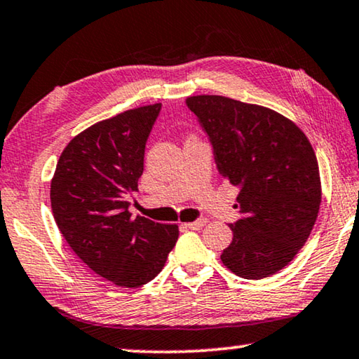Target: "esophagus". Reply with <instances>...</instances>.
Wrapping results in <instances>:
<instances>
[{
    "mask_svg": "<svg viewBox=\"0 0 359 359\" xmlns=\"http://www.w3.org/2000/svg\"><path fill=\"white\" fill-rule=\"evenodd\" d=\"M184 226H185L187 229H191V231H200L201 227L206 226V219H198V221L187 222V224H184Z\"/></svg>",
    "mask_w": 359,
    "mask_h": 359,
    "instance_id": "1",
    "label": "esophagus"
}]
</instances>
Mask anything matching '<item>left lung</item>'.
I'll return each mask as SVG.
<instances>
[{"instance_id": "left-lung-1", "label": "left lung", "mask_w": 359, "mask_h": 359, "mask_svg": "<svg viewBox=\"0 0 359 359\" xmlns=\"http://www.w3.org/2000/svg\"><path fill=\"white\" fill-rule=\"evenodd\" d=\"M210 138L219 174L238 187L242 212L221 259L258 280L295 258L316 222L320 177L316 154L290 119L258 104L217 95L187 98Z\"/></svg>"}]
</instances>
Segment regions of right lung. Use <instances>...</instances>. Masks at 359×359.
I'll list each match as a JSON object with an SVG mask.
<instances>
[{"mask_svg":"<svg viewBox=\"0 0 359 359\" xmlns=\"http://www.w3.org/2000/svg\"><path fill=\"white\" fill-rule=\"evenodd\" d=\"M159 111L161 103L142 106L88 127L64 148L51 180L62 237L90 269L119 287L153 280L179 238L175 224L128 212Z\"/></svg>","mask_w":359,"mask_h":359,"instance_id":"1","label":"right lung"}]
</instances>
